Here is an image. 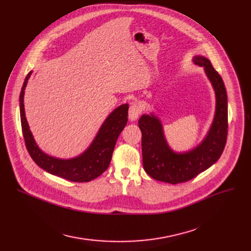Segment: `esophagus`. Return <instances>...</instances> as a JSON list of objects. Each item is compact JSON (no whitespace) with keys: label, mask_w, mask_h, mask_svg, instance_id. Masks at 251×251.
Returning <instances> with one entry per match:
<instances>
[{"label":"esophagus","mask_w":251,"mask_h":251,"mask_svg":"<svg viewBox=\"0 0 251 251\" xmlns=\"http://www.w3.org/2000/svg\"><path fill=\"white\" fill-rule=\"evenodd\" d=\"M141 113V108L140 105L136 102H133L131 103L130 108H129V113H128V116H129V119L131 121H135L136 119L138 118V116L140 115Z\"/></svg>","instance_id":"34e87169"}]
</instances>
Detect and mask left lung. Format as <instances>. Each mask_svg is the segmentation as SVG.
<instances>
[{"mask_svg":"<svg viewBox=\"0 0 251 251\" xmlns=\"http://www.w3.org/2000/svg\"><path fill=\"white\" fill-rule=\"evenodd\" d=\"M193 62L204 67L216 94V113L203 141L190 151L177 153L168 146L161 121L152 114L142 115L138 121L141 130L143 169L153 179L170 184L186 182L214 165L226 146L228 134L227 92L221 75L210 61L195 56Z\"/></svg>","mask_w":251,"mask_h":251,"instance_id":"1","label":"left lung"}]
</instances>
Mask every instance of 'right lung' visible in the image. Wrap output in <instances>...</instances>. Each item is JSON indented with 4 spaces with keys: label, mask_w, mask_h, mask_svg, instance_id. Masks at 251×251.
Wrapping results in <instances>:
<instances>
[{
    "label": "right lung",
    "mask_w": 251,
    "mask_h": 251,
    "mask_svg": "<svg viewBox=\"0 0 251 251\" xmlns=\"http://www.w3.org/2000/svg\"><path fill=\"white\" fill-rule=\"evenodd\" d=\"M31 71L26 76L20 92V119L22 133L32 160L51 175L72 182H88L101 175L108 169L116 141L128 121V103L114 110L101 125L90 147L79 156L70 160L56 159L39 150L29 130L24 111V90Z\"/></svg>",
    "instance_id": "1"
}]
</instances>
